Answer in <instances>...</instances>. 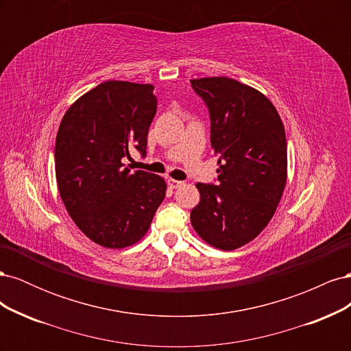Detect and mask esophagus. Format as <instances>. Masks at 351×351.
Returning <instances> with one entry per match:
<instances>
[{"instance_id":"esophagus-1","label":"esophagus","mask_w":351,"mask_h":351,"mask_svg":"<svg viewBox=\"0 0 351 351\" xmlns=\"http://www.w3.org/2000/svg\"><path fill=\"white\" fill-rule=\"evenodd\" d=\"M168 186L171 189H177L180 186H183V182H180V180H174V178H168Z\"/></svg>"}]
</instances>
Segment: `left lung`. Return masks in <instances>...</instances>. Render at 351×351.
<instances>
[{
	"mask_svg": "<svg viewBox=\"0 0 351 351\" xmlns=\"http://www.w3.org/2000/svg\"><path fill=\"white\" fill-rule=\"evenodd\" d=\"M205 102L210 146L218 156L217 183H197L190 221L206 243L234 250L267 227L287 180L284 125L271 101L230 77L190 80Z\"/></svg>",
	"mask_w": 351,
	"mask_h": 351,
	"instance_id": "obj_1",
	"label": "left lung"
}]
</instances>
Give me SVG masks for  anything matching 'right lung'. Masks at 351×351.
Here are the masks:
<instances>
[{"label":"right lung","instance_id":"right-lung-1","mask_svg":"<svg viewBox=\"0 0 351 351\" xmlns=\"http://www.w3.org/2000/svg\"><path fill=\"white\" fill-rule=\"evenodd\" d=\"M156 105L152 84L108 80L62 117L54 154L60 196L76 226L104 247L139 241L165 197L164 178L123 164L133 149L146 155Z\"/></svg>","mask_w":351,"mask_h":351}]
</instances>
